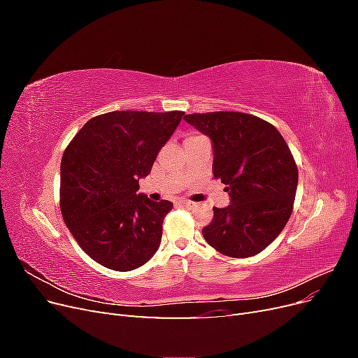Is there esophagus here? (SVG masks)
I'll return each instance as SVG.
<instances>
[{
    "label": "esophagus",
    "instance_id": "obj_1",
    "mask_svg": "<svg viewBox=\"0 0 358 358\" xmlns=\"http://www.w3.org/2000/svg\"><path fill=\"white\" fill-rule=\"evenodd\" d=\"M179 204H180V206H185V208H192V206H194V203L189 201V200H180Z\"/></svg>",
    "mask_w": 358,
    "mask_h": 358
}]
</instances>
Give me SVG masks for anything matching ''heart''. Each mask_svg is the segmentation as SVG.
Returning <instances> with one entry per match:
<instances>
[{
  "mask_svg": "<svg viewBox=\"0 0 358 358\" xmlns=\"http://www.w3.org/2000/svg\"><path fill=\"white\" fill-rule=\"evenodd\" d=\"M189 137H192V136H189Z\"/></svg>",
  "mask_w": 358,
  "mask_h": 358,
  "instance_id": "1",
  "label": "heart"
}]
</instances>
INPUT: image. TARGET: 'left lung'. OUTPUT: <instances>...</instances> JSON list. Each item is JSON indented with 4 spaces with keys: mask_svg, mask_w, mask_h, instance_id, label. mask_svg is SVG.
Listing matches in <instances>:
<instances>
[{
    "mask_svg": "<svg viewBox=\"0 0 358 358\" xmlns=\"http://www.w3.org/2000/svg\"><path fill=\"white\" fill-rule=\"evenodd\" d=\"M183 119L212 140L213 176L231 199L227 208H213L203 237L227 257L259 254L284 230L296 199L299 170L287 142L254 115L210 112Z\"/></svg>",
    "mask_w": 358,
    "mask_h": 358,
    "instance_id": "obj_1",
    "label": "left lung"
}]
</instances>
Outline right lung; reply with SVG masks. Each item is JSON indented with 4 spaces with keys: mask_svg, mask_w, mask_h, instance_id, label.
I'll list each match as a JSON object with an SVG mask.
<instances>
[{
    "mask_svg": "<svg viewBox=\"0 0 358 358\" xmlns=\"http://www.w3.org/2000/svg\"><path fill=\"white\" fill-rule=\"evenodd\" d=\"M179 110H116L94 116L73 137L61 161V212L70 233L94 262L129 272L157 252L167 200L137 194L178 128Z\"/></svg>",
    "mask_w": 358,
    "mask_h": 358,
    "instance_id": "add662e5",
    "label": "right lung"
}]
</instances>
